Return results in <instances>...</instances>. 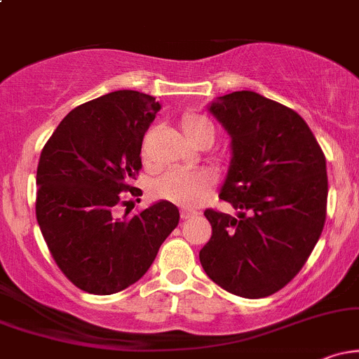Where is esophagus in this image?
Wrapping results in <instances>:
<instances>
[{"label": "esophagus", "instance_id": "34e87169", "mask_svg": "<svg viewBox=\"0 0 359 359\" xmlns=\"http://www.w3.org/2000/svg\"><path fill=\"white\" fill-rule=\"evenodd\" d=\"M197 211H191V209H182V211H180V217H182V219H191V217H196L197 216Z\"/></svg>", "mask_w": 359, "mask_h": 359}]
</instances>
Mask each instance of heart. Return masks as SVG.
Returning <instances> with one entry per match:
<instances>
[{
  "instance_id": "b5f03b06",
  "label": "heart",
  "mask_w": 359,
  "mask_h": 359,
  "mask_svg": "<svg viewBox=\"0 0 359 359\" xmlns=\"http://www.w3.org/2000/svg\"><path fill=\"white\" fill-rule=\"evenodd\" d=\"M184 135L196 145L197 140L204 135L214 137L212 123L197 113H185L180 119ZM212 177L205 170H187V168H172L154 180L151 194L158 199L170 201L179 205H197L203 203L211 189Z\"/></svg>"
}]
</instances>
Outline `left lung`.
I'll use <instances>...</instances> for the list:
<instances>
[{
	"label": "left lung",
	"instance_id": "1",
	"mask_svg": "<svg viewBox=\"0 0 359 359\" xmlns=\"http://www.w3.org/2000/svg\"><path fill=\"white\" fill-rule=\"evenodd\" d=\"M209 113L231 137L219 199L238 214L205 209L212 236L201 265L234 295L269 297L299 273L323 233L325 156L294 109L253 90L217 97Z\"/></svg>",
	"mask_w": 359,
	"mask_h": 359
}]
</instances>
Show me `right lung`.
I'll return each instance as SVG.
<instances>
[{
  "instance_id": "obj_1",
  "label": "right lung",
  "mask_w": 359,
  "mask_h": 359,
  "mask_svg": "<svg viewBox=\"0 0 359 359\" xmlns=\"http://www.w3.org/2000/svg\"><path fill=\"white\" fill-rule=\"evenodd\" d=\"M160 111L150 94L114 90L74 108L53 131L36 168L35 212L57 266L76 287L111 295L138 282L179 224L160 201L116 217L142 168V142Z\"/></svg>"
}]
</instances>
